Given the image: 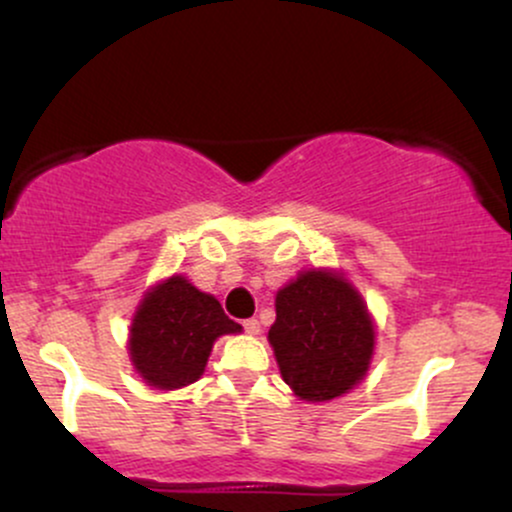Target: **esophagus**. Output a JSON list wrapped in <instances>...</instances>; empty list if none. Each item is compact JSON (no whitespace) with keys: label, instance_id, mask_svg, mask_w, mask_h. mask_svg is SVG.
Returning a JSON list of instances; mask_svg holds the SVG:
<instances>
[{"label":"esophagus","instance_id":"esophagus-1","mask_svg":"<svg viewBox=\"0 0 512 512\" xmlns=\"http://www.w3.org/2000/svg\"><path fill=\"white\" fill-rule=\"evenodd\" d=\"M243 327H245V332L250 334V337H255V334H260V322H257L255 317H250V320H245Z\"/></svg>","mask_w":512,"mask_h":512}]
</instances>
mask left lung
<instances>
[{"label":"left lung","mask_w":512,"mask_h":512,"mask_svg":"<svg viewBox=\"0 0 512 512\" xmlns=\"http://www.w3.org/2000/svg\"><path fill=\"white\" fill-rule=\"evenodd\" d=\"M269 327L276 366L293 395L330 402L366 378L375 322L356 286L337 269H303L276 291Z\"/></svg>","instance_id":"left-lung-1"}]
</instances>
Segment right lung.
I'll list each match as a JSON object with an SVG mask.
<instances>
[{"label": "right lung", "mask_w": 512, "mask_h": 512, "mask_svg": "<svg viewBox=\"0 0 512 512\" xmlns=\"http://www.w3.org/2000/svg\"><path fill=\"white\" fill-rule=\"evenodd\" d=\"M243 327L223 313L211 293L199 291L187 276L173 274L146 289L129 325L127 354L146 385L180 390L197 383L223 334Z\"/></svg>", "instance_id": "1"}]
</instances>
